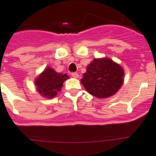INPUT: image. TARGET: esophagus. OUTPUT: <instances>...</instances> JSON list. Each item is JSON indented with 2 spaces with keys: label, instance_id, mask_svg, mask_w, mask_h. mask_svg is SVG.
<instances>
[{
  "label": "esophagus",
  "instance_id": "esophagus-1",
  "mask_svg": "<svg viewBox=\"0 0 156 156\" xmlns=\"http://www.w3.org/2000/svg\"><path fill=\"white\" fill-rule=\"evenodd\" d=\"M71 76H72V77H73V78H78V77H79V75H78V73H76V72H74V73H72Z\"/></svg>",
  "mask_w": 156,
  "mask_h": 156
}]
</instances>
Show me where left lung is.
I'll return each instance as SVG.
<instances>
[{
	"label": "left lung",
	"mask_w": 156,
	"mask_h": 156,
	"mask_svg": "<svg viewBox=\"0 0 156 156\" xmlns=\"http://www.w3.org/2000/svg\"><path fill=\"white\" fill-rule=\"evenodd\" d=\"M124 77V69L112 59L94 58L86 67L81 82L90 94L98 98H106L120 90Z\"/></svg>",
	"instance_id": "8db88e82"
}]
</instances>
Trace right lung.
I'll list each match as a JSON object with an SVG mask.
<instances>
[{"mask_svg":"<svg viewBox=\"0 0 156 156\" xmlns=\"http://www.w3.org/2000/svg\"><path fill=\"white\" fill-rule=\"evenodd\" d=\"M68 78L66 74L58 73L48 66L35 79L36 90L44 98H53L61 91L63 82Z\"/></svg>","mask_w":156,"mask_h":156,"instance_id":"1","label":"right lung"}]
</instances>
